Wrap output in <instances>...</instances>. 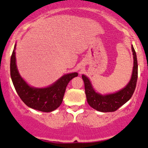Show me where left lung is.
I'll use <instances>...</instances> for the list:
<instances>
[{
  "instance_id": "left-lung-1",
  "label": "left lung",
  "mask_w": 148,
  "mask_h": 148,
  "mask_svg": "<svg viewBox=\"0 0 148 148\" xmlns=\"http://www.w3.org/2000/svg\"><path fill=\"white\" fill-rule=\"evenodd\" d=\"M132 50L133 52L134 58V66L132 77L127 85L119 92L107 95H99L93 89L89 79L86 76H82L84 82L85 94L87 102L92 108L102 112H114L132 97L136 87L138 72L136 52L132 46Z\"/></svg>"
}]
</instances>
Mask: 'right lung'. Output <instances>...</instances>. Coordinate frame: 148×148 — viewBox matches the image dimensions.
I'll return each mask as SVG.
<instances>
[{
  "label": "right lung",
  "instance_id": "add662e5",
  "mask_svg": "<svg viewBox=\"0 0 148 148\" xmlns=\"http://www.w3.org/2000/svg\"><path fill=\"white\" fill-rule=\"evenodd\" d=\"M15 49L10 58V77L18 96L28 107L44 112H49L57 109L63 101L66 88L70 80L77 77L76 72L66 74L51 86L44 89H37L28 86L21 77L16 64Z\"/></svg>",
  "mask_w": 148,
  "mask_h": 148
}]
</instances>
